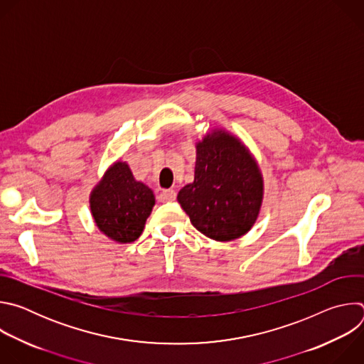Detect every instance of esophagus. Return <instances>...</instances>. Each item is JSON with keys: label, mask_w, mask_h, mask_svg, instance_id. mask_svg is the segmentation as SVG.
<instances>
[{"label": "esophagus", "mask_w": 364, "mask_h": 364, "mask_svg": "<svg viewBox=\"0 0 364 364\" xmlns=\"http://www.w3.org/2000/svg\"><path fill=\"white\" fill-rule=\"evenodd\" d=\"M160 200L167 203V201H174L176 200V191L174 190H163L160 194Z\"/></svg>", "instance_id": "34e87169"}]
</instances>
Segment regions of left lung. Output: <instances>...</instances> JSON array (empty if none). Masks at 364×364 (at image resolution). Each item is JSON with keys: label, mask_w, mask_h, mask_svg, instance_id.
I'll return each instance as SVG.
<instances>
[{"label": "left lung", "mask_w": 364, "mask_h": 364, "mask_svg": "<svg viewBox=\"0 0 364 364\" xmlns=\"http://www.w3.org/2000/svg\"><path fill=\"white\" fill-rule=\"evenodd\" d=\"M264 198V178L249 149L223 129L196 144L194 181L177 196L191 225L219 242L247 233Z\"/></svg>", "instance_id": "8db88e82"}]
</instances>
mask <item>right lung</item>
Here are the masks:
<instances>
[{
  "label": "right lung",
  "instance_id": "add662e5",
  "mask_svg": "<svg viewBox=\"0 0 364 364\" xmlns=\"http://www.w3.org/2000/svg\"><path fill=\"white\" fill-rule=\"evenodd\" d=\"M89 203L97 229L115 242L129 243L141 236L155 197L134 178L127 163L117 161L92 190Z\"/></svg>",
  "mask_w": 364,
  "mask_h": 364
}]
</instances>
